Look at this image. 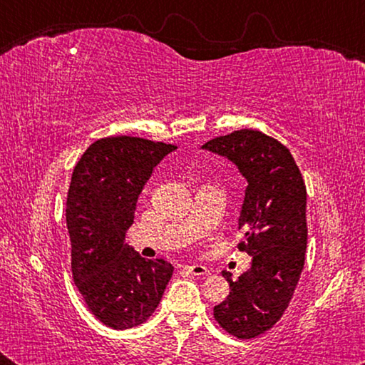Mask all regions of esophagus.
<instances>
[{
  "instance_id": "34e87169",
  "label": "esophagus",
  "mask_w": 365,
  "mask_h": 365,
  "mask_svg": "<svg viewBox=\"0 0 365 365\" xmlns=\"http://www.w3.org/2000/svg\"><path fill=\"white\" fill-rule=\"evenodd\" d=\"M187 269L191 275H200V277H206L209 275V269L205 267V265H200V264H193V265H187Z\"/></svg>"
}]
</instances>
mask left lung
<instances>
[{
    "label": "left lung",
    "instance_id": "left-lung-1",
    "mask_svg": "<svg viewBox=\"0 0 365 365\" xmlns=\"http://www.w3.org/2000/svg\"><path fill=\"white\" fill-rule=\"evenodd\" d=\"M202 150L232 160L248 182L238 250L252 257L251 267L237 282L222 272L230 294L214 307V319L230 335L250 339L279 322L298 285L307 245L306 185L288 148L262 132L243 128Z\"/></svg>",
    "mask_w": 365,
    "mask_h": 365
}]
</instances>
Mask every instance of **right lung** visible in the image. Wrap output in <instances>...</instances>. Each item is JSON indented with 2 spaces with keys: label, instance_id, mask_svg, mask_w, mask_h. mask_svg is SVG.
<instances>
[{
  "label": "right lung",
  "instance_id": "1",
  "mask_svg": "<svg viewBox=\"0 0 365 365\" xmlns=\"http://www.w3.org/2000/svg\"><path fill=\"white\" fill-rule=\"evenodd\" d=\"M175 145L138 137L96 140L72 172L66 202L72 277L93 316L114 330L146 322L174 267L125 243L138 196Z\"/></svg>",
  "mask_w": 365,
  "mask_h": 365
}]
</instances>
